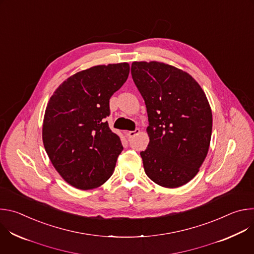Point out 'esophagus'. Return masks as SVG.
Returning <instances> with one entry per match:
<instances>
[{"label":"esophagus","mask_w":254,"mask_h":254,"mask_svg":"<svg viewBox=\"0 0 254 254\" xmlns=\"http://www.w3.org/2000/svg\"><path fill=\"white\" fill-rule=\"evenodd\" d=\"M137 133H139V129L138 128H135L134 130H128V131H127V135L128 136V137H133L135 134H137Z\"/></svg>","instance_id":"34e87169"}]
</instances>
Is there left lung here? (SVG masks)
I'll return each instance as SVG.
<instances>
[{"mask_svg":"<svg viewBox=\"0 0 254 254\" xmlns=\"http://www.w3.org/2000/svg\"><path fill=\"white\" fill-rule=\"evenodd\" d=\"M132 79L147 106L150 142L140 152L147 176L165 188L187 184L209 150L212 111L186 71L158 61H134Z\"/></svg>","mask_w":254,"mask_h":254,"instance_id":"obj_1","label":"left lung"}]
</instances>
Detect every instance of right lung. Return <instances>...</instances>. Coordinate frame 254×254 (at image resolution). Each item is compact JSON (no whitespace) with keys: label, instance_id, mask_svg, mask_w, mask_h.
I'll use <instances>...</instances> for the list:
<instances>
[{"label":"right lung","instance_id":"obj_1","mask_svg":"<svg viewBox=\"0 0 254 254\" xmlns=\"http://www.w3.org/2000/svg\"><path fill=\"white\" fill-rule=\"evenodd\" d=\"M128 74L127 62L96 65L68 77L50 97L43 144L55 170L72 187L94 189L113 175L124 148L103 119L110 115V98Z\"/></svg>","mask_w":254,"mask_h":254}]
</instances>
